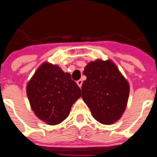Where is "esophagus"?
<instances>
[{"label": "esophagus", "instance_id": "obj_1", "mask_svg": "<svg viewBox=\"0 0 157 157\" xmlns=\"http://www.w3.org/2000/svg\"><path fill=\"white\" fill-rule=\"evenodd\" d=\"M76 82H77V85L78 86H79L80 88H81L82 85V81L81 79H79V80H78V81Z\"/></svg>", "mask_w": 157, "mask_h": 157}]
</instances>
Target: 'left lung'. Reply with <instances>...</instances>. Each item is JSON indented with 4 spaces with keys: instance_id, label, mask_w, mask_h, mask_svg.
I'll list each match as a JSON object with an SVG mask.
<instances>
[{
    "instance_id": "8db88e82",
    "label": "left lung",
    "mask_w": 157,
    "mask_h": 157,
    "mask_svg": "<svg viewBox=\"0 0 157 157\" xmlns=\"http://www.w3.org/2000/svg\"><path fill=\"white\" fill-rule=\"evenodd\" d=\"M86 79L82 86V98L97 121L110 125L125 112L130 85L111 59H98L85 67Z\"/></svg>"
}]
</instances>
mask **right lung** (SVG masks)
Masks as SVG:
<instances>
[{"instance_id": "add662e5", "label": "right lung", "mask_w": 157, "mask_h": 157, "mask_svg": "<svg viewBox=\"0 0 157 157\" xmlns=\"http://www.w3.org/2000/svg\"><path fill=\"white\" fill-rule=\"evenodd\" d=\"M27 95L32 111L48 125H57L69 116L81 90L56 64L41 63L27 85Z\"/></svg>"}]
</instances>
